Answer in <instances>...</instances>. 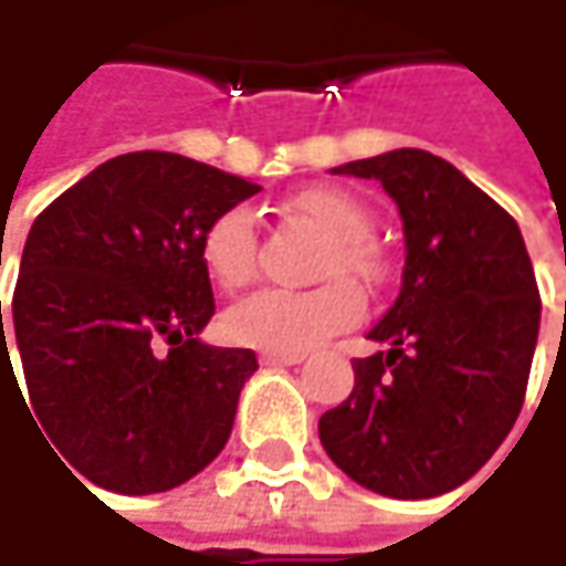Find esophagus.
Masks as SVG:
<instances>
[{
    "label": "esophagus",
    "mask_w": 566,
    "mask_h": 566,
    "mask_svg": "<svg viewBox=\"0 0 566 566\" xmlns=\"http://www.w3.org/2000/svg\"><path fill=\"white\" fill-rule=\"evenodd\" d=\"M300 360H303V354H276V350H263L261 354L263 367H293Z\"/></svg>",
    "instance_id": "esophagus-1"
}]
</instances>
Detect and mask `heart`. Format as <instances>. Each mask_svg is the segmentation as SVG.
Wrapping results in <instances>:
<instances>
[{
  "mask_svg": "<svg viewBox=\"0 0 566 566\" xmlns=\"http://www.w3.org/2000/svg\"><path fill=\"white\" fill-rule=\"evenodd\" d=\"M286 209L315 224L332 251L322 261V276H342L354 286H374L384 276V261L367 241L374 219L360 199L335 186H305L290 196ZM202 266L222 290H241L258 273L254 216L244 206L219 212L202 231ZM360 318V300L344 283H325L308 293L258 290L224 315L228 338L261 350L300 354Z\"/></svg>",
  "mask_w": 566,
  "mask_h": 566,
  "instance_id": "1",
  "label": "heart"
}]
</instances>
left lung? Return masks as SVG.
<instances>
[{
	"label": "left lung",
	"mask_w": 566,
	"mask_h": 566,
	"mask_svg": "<svg viewBox=\"0 0 566 566\" xmlns=\"http://www.w3.org/2000/svg\"><path fill=\"white\" fill-rule=\"evenodd\" d=\"M332 174L380 180L402 216L406 266L392 308L354 360V389L318 419L344 473L392 500H431L493 458L522 412L542 296L515 219L419 147Z\"/></svg>",
	"instance_id": "obj_1"
}]
</instances>
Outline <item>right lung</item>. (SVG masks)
<instances>
[{
	"instance_id": "add662e5",
	"label": "right lung",
	"mask_w": 566,
	"mask_h": 566,
	"mask_svg": "<svg viewBox=\"0 0 566 566\" xmlns=\"http://www.w3.org/2000/svg\"><path fill=\"white\" fill-rule=\"evenodd\" d=\"M258 189L180 154L135 150L31 224L12 332L0 303V377L19 386L15 347L38 434L102 490H174L224 448L258 357L199 342L216 315L199 244L206 224Z\"/></svg>"
}]
</instances>
